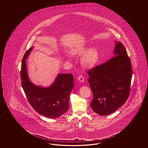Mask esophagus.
Masks as SVG:
<instances>
[{
	"label": "esophagus",
	"instance_id": "esophagus-1",
	"mask_svg": "<svg viewBox=\"0 0 148 148\" xmlns=\"http://www.w3.org/2000/svg\"><path fill=\"white\" fill-rule=\"evenodd\" d=\"M78 79L79 81L80 82H84V80H85V79L84 78L83 75H79L78 77Z\"/></svg>",
	"mask_w": 148,
	"mask_h": 148
}]
</instances>
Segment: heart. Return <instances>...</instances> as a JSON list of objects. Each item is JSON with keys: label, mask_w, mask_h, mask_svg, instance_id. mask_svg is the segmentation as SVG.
Masks as SVG:
<instances>
[{"label": "heart", "mask_w": 148, "mask_h": 148, "mask_svg": "<svg viewBox=\"0 0 148 148\" xmlns=\"http://www.w3.org/2000/svg\"><path fill=\"white\" fill-rule=\"evenodd\" d=\"M85 50L86 49L85 48L77 49L73 51V54H82L85 52ZM98 58L97 51L94 47H92L85 53L82 58V62L85 66H92L96 62Z\"/></svg>", "instance_id": "obj_1"}]
</instances>
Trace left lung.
Masks as SVG:
<instances>
[{
	"label": "left lung",
	"mask_w": 148,
	"mask_h": 148,
	"mask_svg": "<svg viewBox=\"0 0 148 148\" xmlns=\"http://www.w3.org/2000/svg\"><path fill=\"white\" fill-rule=\"evenodd\" d=\"M115 56L89 70L88 82L93 94L90 107L100 115L119 109L129 98L132 77V65L125 47L116 42Z\"/></svg>",
	"instance_id": "8db88e82"
}]
</instances>
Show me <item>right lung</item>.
Masks as SVG:
<instances>
[{"label": "right lung", "mask_w": 148, "mask_h": 148, "mask_svg": "<svg viewBox=\"0 0 148 148\" xmlns=\"http://www.w3.org/2000/svg\"><path fill=\"white\" fill-rule=\"evenodd\" d=\"M33 47L25 52L21 69V84L32 107L38 113L50 118H57L66 113L69 108L70 94L74 87L71 73L58 75L53 84L48 88L33 85L28 79L26 59Z\"/></svg>", "instance_id": "right-lung-1"}]
</instances>
